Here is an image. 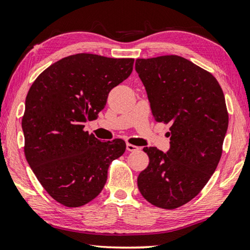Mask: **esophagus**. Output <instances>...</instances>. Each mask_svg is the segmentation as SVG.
Masks as SVG:
<instances>
[{
	"instance_id": "obj_1",
	"label": "esophagus",
	"mask_w": 250,
	"mask_h": 250,
	"mask_svg": "<svg viewBox=\"0 0 250 250\" xmlns=\"http://www.w3.org/2000/svg\"><path fill=\"white\" fill-rule=\"evenodd\" d=\"M126 149L128 150V151H136V150H139L140 148L137 147V146H135V145L127 144V145H126Z\"/></svg>"
}]
</instances>
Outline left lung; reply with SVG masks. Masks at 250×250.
<instances>
[{
    "instance_id": "1",
    "label": "left lung",
    "mask_w": 250,
    "mask_h": 250,
    "mask_svg": "<svg viewBox=\"0 0 250 250\" xmlns=\"http://www.w3.org/2000/svg\"><path fill=\"white\" fill-rule=\"evenodd\" d=\"M159 123L171 124V148L146 147L149 166L139 174L140 194L162 209L194 199L212 176L223 151L229 113L212 74L178 55L136 60Z\"/></svg>"
}]
</instances>
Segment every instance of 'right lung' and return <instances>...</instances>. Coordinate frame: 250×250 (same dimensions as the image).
<instances>
[{"instance_id":"add662e5","label":"right lung","mask_w":250,"mask_h":250,"mask_svg":"<svg viewBox=\"0 0 250 250\" xmlns=\"http://www.w3.org/2000/svg\"><path fill=\"white\" fill-rule=\"evenodd\" d=\"M134 59L90 53L66 56L36 78L26 97L21 127L27 162L46 192L76 208L100 194L123 139L100 141L84 131L98 119L113 88L133 72Z\"/></svg>"}]
</instances>
